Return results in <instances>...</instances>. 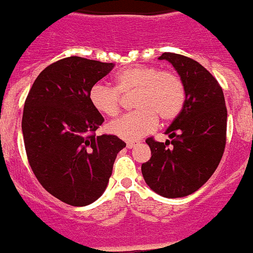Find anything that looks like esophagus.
<instances>
[{"label":"esophagus","instance_id":"obj_1","mask_svg":"<svg viewBox=\"0 0 253 253\" xmlns=\"http://www.w3.org/2000/svg\"><path fill=\"white\" fill-rule=\"evenodd\" d=\"M136 145H139V141H127L126 143V146L128 149H132V148H135Z\"/></svg>","mask_w":253,"mask_h":253}]
</instances>
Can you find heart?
<instances>
[{
	"label": "heart",
	"mask_w": 253,
	"mask_h": 253,
	"mask_svg": "<svg viewBox=\"0 0 253 253\" xmlns=\"http://www.w3.org/2000/svg\"><path fill=\"white\" fill-rule=\"evenodd\" d=\"M116 87L101 82L92 84L88 100L104 116L120 113L121 94H131L136 109L108 123L107 130L123 140L135 141L162 121L175 120L185 104V86L179 74L150 65H133L117 73Z\"/></svg>",
	"instance_id": "obj_1"
}]
</instances>
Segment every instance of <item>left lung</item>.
Returning <instances> with one entry per match:
<instances>
[{"instance_id":"left-lung-1","label":"left lung","mask_w":253,"mask_h":253,"mask_svg":"<svg viewBox=\"0 0 253 253\" xmlns=\"http://www.w3.org/2000/svg\"><path fill=\"white\" fill-rule=\"evenodd\" d=\"M185 86V104L166 135L171 140H145L152 157L141 165L144 180L153 192L180 198L197 192L215 172L226 144V120L222 88L198 61L165 52Z\"/></svg>"}]
</instances>
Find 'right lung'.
Masks as SVG:
<instances>
[{
  "instance_id": "right-lung-1",
  "label": "right lung",
  "mask_w": 253,
  "mask_h": 253,
  "mask_svg": "<svg viewBox=\"0 0 253 253\" xmlns=\"http://www.w3.org/2000/svg\"><path fill=\"white\" fill-rule=\"evenodd\" d=\"M113 63L69 56L44 68L25 99L22 130L27 158L42 186L67 205L82 207L104 193L126 143L95 136L104 118L88 91Z\"/></svg>"
}]
</instances>
